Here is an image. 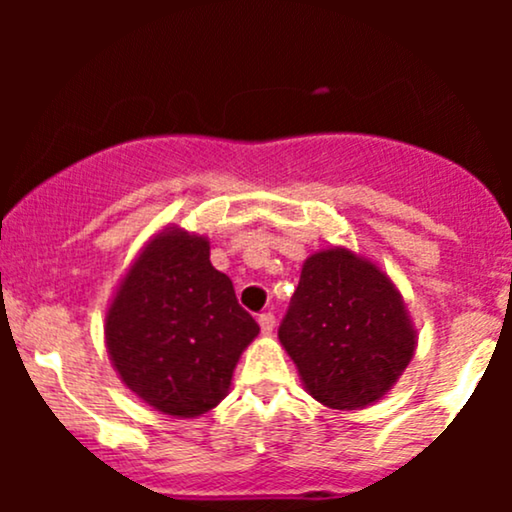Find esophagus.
Instances as JSON below:
<instances>
[{"label":"esophagus","mask_w":512,"mask_h":512,"mask_svg":"<svg viewBox=\"0 0 512 512\" xmlns=\"http://www.w3.org/2000/svg\"><path fill=\"white\" fill-rule=\"evenodd\" d=\"M257 322H260L262 334H272V330H274V315L272 313H262L260 317H257Z\"/></svg>","instance_id":"obj_1"}]
</instances>
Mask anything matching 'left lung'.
Here are the masks:
<instances>
[{
    "label": "left lung",
    "mask_w": 512,
    "mask_h": 512,
    "mask_svg": "<svg viewBox=\"0 0 512 512\" xmlns=\"http://www.w3.org/2000/svg\"><path fill=\"white\" fill-rule=\"evenodd\" d=\"M310 397L363 409L392 390L416 351V330L395 281L349 248L317 250L279 327Z\"/></svg>",
    "instance_id": "8db88e82"
}]
</instances>
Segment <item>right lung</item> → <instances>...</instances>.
<instances>
[{"label":"right lung","instance_id":"1","mask_svg":"<svg viewBox=\"0 0 512 512\" xmlns=\"http://www.w3.org/2000/svg\"><path fill=\"white\" fill-rule=\"evenodd\" d=\"M260 325L209 260V238L180 226L151 236L105 310V346L127 390L161 414L197 419L231 390Z\"/></svg>","mask_w":512,"mask_h":512}]
</instances>
